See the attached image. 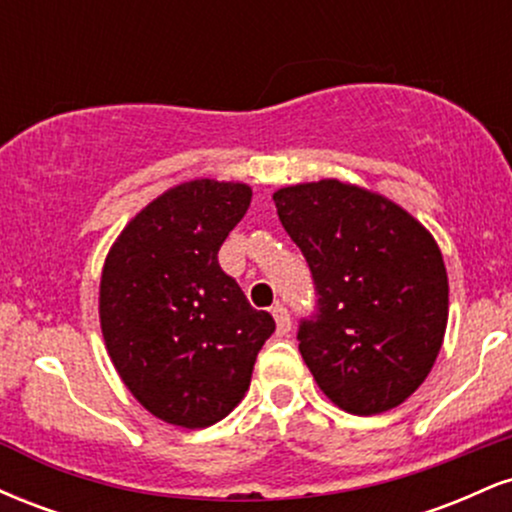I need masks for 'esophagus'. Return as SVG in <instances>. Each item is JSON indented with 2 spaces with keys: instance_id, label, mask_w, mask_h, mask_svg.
Returning a JSON list of instances; mask_svg holds the SVG:
<instances>
[{
  "instance_id": "esophagus-1",
  "label": "esophagus",
  "mask_w": 512,
  "mask_h": 512,
  "mask_svg": "<svg viewBox=\"0 0 512 512\" xmlns=\"http://www.w3.org/2000/svg\"><path fill=\"white\" fill-rule=\"evenodd\" d=\"M272 315H274V320H276V332H279V334H289L291 332V315H289V310H286V305L276 303L274 308H272Z\"/></svg>"
}]
</instances>
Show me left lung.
I'll return each mask as SVG.
<instances>
[{
	"instance_id": "1",
	"label": "left lung",
	"mask_w": 512,
	"mask_h": 512,
	"mask_svg": "<svg viewBox=\"0 0 512 512\" xmlns=\"http://www.w3.org/2000/svg\"><path fill=\"white\" fill-rule=\"evenodd\" d=\"M276 214L313 274L317 305L298 349L349 414H383L431 373L448 325L436 240L395 202L339 180L274 192Z\"/></svg>"
}]
</instances>
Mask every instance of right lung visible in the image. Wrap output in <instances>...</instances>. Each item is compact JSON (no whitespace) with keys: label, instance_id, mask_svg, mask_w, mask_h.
Here are the masks:
<instances>
[{"label":"right lung","instance_id":"1","mask_svg":"<svg viewBox=\"0 0 512 512\" xmlns=\"http://www.w3.org/2000/svg\"><path fill=\"white\" fill-rule=\"evenodd\" d=\"M250 197L243 182H182L139 211L105 257L108 354L142 407L173 426L207 428L231 414L276 327L219 264Z\"/></svg>","mask_w":512,"mask_h":512}]
</instances>
